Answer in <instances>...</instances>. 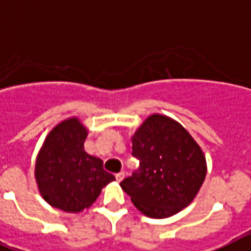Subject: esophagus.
Returning <instances> with one entry per match:
<instances>
[{"label":"esophagus","mask_w":251,"mask_h":251,"mask_svg":"<svg viewBox=\"0 0 251 251\" xmlns=\"http://www.w3.org/2000/svg\"><path fill=\"white\" fill-rule=\"evenodd\" d=\"M124 176H125V173L124 172L117 173V174H116V180H117V182H121L122 179H124Z\"/></svg>","instance_id":"1"}]
</instances>
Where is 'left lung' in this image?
I'll return each mask as SVG.
<instances>
[{
	"mask_svg": "<svg viewBox=\"0 0 251 251\" xmlns=\"http://www.w3.org/2000/svg\"><path fill=\"white\" fill-rule=\"evenodd\" d=\"M131 154L139 160V169L120 184L150 218L172 217L188 206L206 175L199 144L166 116L146 120L132 136Z\"/></svg>",
	"mask_w": 251,
	"mask_h": 251,
	"instance_id": "obj_1",
	"label": "left lung"
}]
</instances>
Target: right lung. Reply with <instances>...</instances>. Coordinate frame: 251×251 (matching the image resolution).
Here are the masks:
<instances>
[{
    "mask_svg": "<svg viewBox=\"0 0 251 251\" xmlns=\"http://www.w3.org/2000/svg\"><path fill=\"white\" fill-rule=\"evenodd\" d=\"M87 131L77 119L59 124L45 140L36 161L38 188L51 206L77 213L100 195L103 187L116 180L103 169L100 158L83 150Z\"/></svg>",
    "mask_w": 251,
    "mask_h": 251,
    "instance_id": "right-lung-1",
    "label": "right lung"
}]
</instances>
